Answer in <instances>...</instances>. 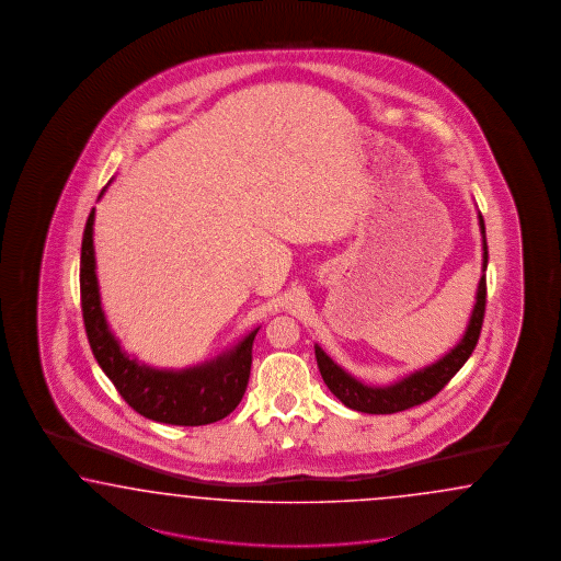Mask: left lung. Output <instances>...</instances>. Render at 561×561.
<instances>
[{"label":"left lung","instance_id":"8db88e82","mask_svg":"<svg viewBox=\"0 0 561 561\" xmlns=\"http://www.w3.org/2000/svg\"><path fill=\"white\" fill-rule=\"evenodd\" d=\"M479 226H481V234H483V272H485L488 242H485L483 216H479ZM485 298H488V282H485V273H483L481 282H479V289H477L476 308H473L471 321L467 327V333L460 340L459 345L448 356L442 357L440 362L427 366L420 373L411 374L408 378L394 382L391 387H385V389H374V387H366V385L357 382L356 378L343 373L319 345H314V356H317V364H319L324 385L340 399L343 405L362 411V413H376V415L378 413H397V411L422 405L432 397H436L473 354L479 335H481L483 317H485V302H488Z\"/></svg>","mask_w":561,"mask_h":561}]
</instances>
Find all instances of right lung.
Wrapping results in <instances>:
<instances>
[{"label": "right lung", "instance_id": "right-lung-1", "mask_svg": "<svg viewBox=\"0 0 561 561\" xmlns=\"http://www.w3.org/2000/svg\"><path fill=\"white\" fill-rule=\"evenodd\" d=\"M94 209L85 220L80 256V298L85 335L99 366L111 378L125 403L139 415L172 425H205L224 420L238 408L247 391L253 341L256 331L240 341L228 354L211 364H204L183 373H167L139 366L121 352L119 343L104 321L94 272V242H92Z\"/></svg>", "mask_w": 561, "mask_h": 561}]
</instances>
